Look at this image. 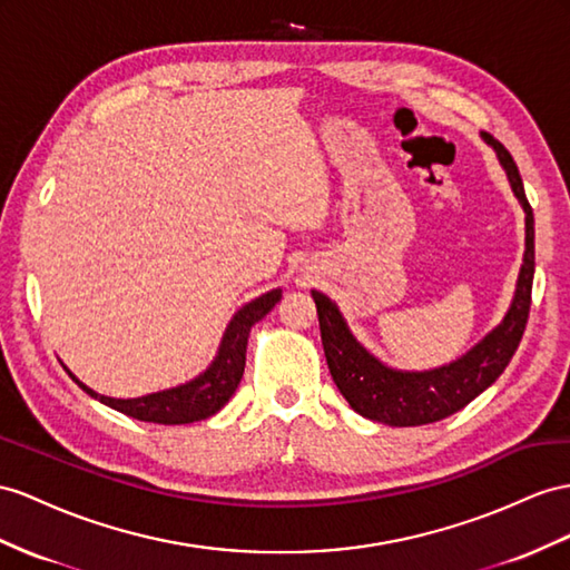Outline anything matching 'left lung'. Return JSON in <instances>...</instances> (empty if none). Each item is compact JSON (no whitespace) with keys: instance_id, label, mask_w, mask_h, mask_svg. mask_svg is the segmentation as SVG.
Masks as SVG:
<instances>
[{"instance_id":"obj_1","label":"left lung","mask_w":570,"mask_h":570,"mask_svg":"<svg viewBox=\"0 0 570 570\" xmlns=\"http://www.w3.org/2000/svg\"><path fill=\"white\" fill-rule=\"evenodd\" d=\"M499 156V164L505 170V178L513 189L515 199L524 212V255L518 274L515 296L503 320L487 337H481L470 352L445 366L429 371H400L373 356L363 346L352 330H348L337 303L330 296L311 291L317 305L320 334L327 356L332 381L337 383L344 400L354 412L377 424L387 426H424L460 412L481 392L495 383L505 366L513 358L528 325L532 279H534V216L520 170L513 156L505 151L501 141L489 135H481Z\"/></svg>"}]
</instances>
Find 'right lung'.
Returning a JSON list of instances; mask_svg holds the SVG:
<instances>
[{
	"label": "right lung",
	"mask_w": 570,
	"mask_h": 570,
	"mask_svg": "<svg viewBox=\"0 0 570 570\" xmlns=\"http://www.w3.org/2000/svg\"><path fill=\"white\" fill-rule=\"evenodd\" d=\"M279 298H282V288H272L267 294L245 303L243 308L230 317L214 361L199 375H195L193 381H187L183 385L158 390V392H151V395L118 400V397L98 395L96 390L83 385L67 366L65 371L69 373L71 381L86 392V395L104 402L115 412H122L132 419L149 421V424H164V426L195 424V421L214 416L230 400L233 392H236L245 371V352H247V337H250V330L274 308L276 303H279Z\"/></svg>",
	"instance_id": "add662e5"
}]
</instances>
